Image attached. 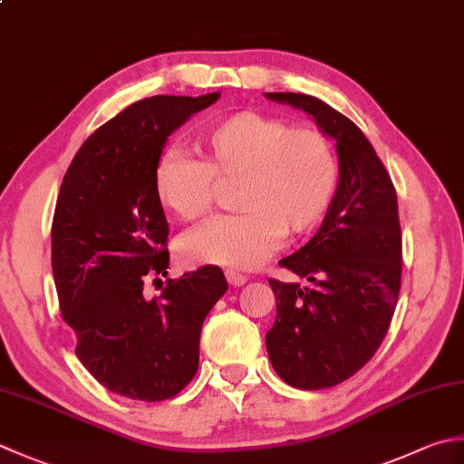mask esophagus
I'll return each mask as SVG.
<instances>
[{"label":"esophagus","mask_w":464,"mask_h":464,"mask_svg":"<svg viewBox=\"0 0 464 464\" xmlns=\"http://www.w3.org/2000/svg\"><path fill=\"white\" fill-rule=\"evenodd\" d=\"M225 277H227V281H229V285H233V287H241V285H245V281H247V277H245L243 274H237V271H233V269H227Z\"/></svg>","instance_id":"1"}]
</instances>
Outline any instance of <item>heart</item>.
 I'll list each match as a JSON object with an SVG mask.
<instances>
[{
	"label": "heart",
	"mask_w": 464,
	"mask_h": 464,
	"mask_svg": "<svg viewBox=\"0 0 464 464\" xmlns=\"http://www.w3.org/2000/svg\"><path fill=\"white\" fill-rule=\"evenodd\" d=\"M201 160L162 154L154 193L180 221H198L213 205L215 179H239L233 205L179 241L180 257L198 266L256 267L276 251L284 233L302 237L324 223L338 197L340 162L334 142L310 124L241 111L198 136Z\"/></svg>",
	"instance_id": "1"
}]
</instances>
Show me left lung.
Masks as SVG:
<instances>
[{
    "label": "left lung",
    "mask_w": 464,
    "mask_h": 464,
    "mask_svg": "<svg viewBox=\"0 0 464 464\" xmlns=\"http://www.w3.org/2000/svg\"><path fill=\"white\" fill-rule=\"evenodd\" d=\"M266 98L310 114L338 152L332 211L302 249L279 261L310 284L269 279L277 315L266 334L271 366L284 382L332 388L374 356L394 315L402 276L396 190L350 118L307 94L266 92Z\"/></svg>",
    "instance_id": "1"
}]
</instances>
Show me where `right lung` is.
<instances>
[{
	"mask_svg": "<svg viewBox=\"0 0 464 464\" xmlns=\"http://www.w3.org/2000/svg\"><path fill=\"white\" fill-rule=\"evenodd\" d=\"M219 96L139 100L88 136L62 180L52 223L62 317L84 368L132 401H167L193 380L203 322L227 292L223 271L205 266L142 295L169 267L154 167L169 136Z\"/></svg>",
	"mask_w": 464,
	"mask_h": 464,
	"instance_id": "obj_1",
	"label": "right lung"
}]
</instances>
